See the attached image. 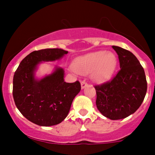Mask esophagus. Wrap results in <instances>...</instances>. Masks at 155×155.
I'll list each match as a JSON object with an SVG mask.
<instances>
[{
	"label": "esophagus",
	"instance_id": "esophagus-1",
	"mask_svg": "<svg viewBox=\"0 0 155 155\" xmlns=\"http://www.w3.org/2000/svg\"><path fill=\"white\" fill-rule=\"evenodd\" d=\"M87 85H88L87 83L85 81H82L81 82V89L85 88L87 86Z\"/></svg>",
	"mask_w": 155,
	"mask_h": 155
}]
</instances>
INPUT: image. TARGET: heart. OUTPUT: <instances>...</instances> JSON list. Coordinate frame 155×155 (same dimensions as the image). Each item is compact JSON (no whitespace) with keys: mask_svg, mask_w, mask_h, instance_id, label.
Instances as JSON below:
<instances>
[{"mask_svg":"<svg viewBox=\"0 0 155 155\" xmlns=\"http://www.w3.org/2000/svg\"><path fill=\"white\" fill-rule=\"evenodd\" d=\"M117 58L111 51H98L80 57L73 63V68L80 74L92 72V78L97 83H104L111 78L116 70Z\"/></svg>","mask_w":155,"mask_h":155,"instance_id":"heart-1","label":"heart"}]
</instances>
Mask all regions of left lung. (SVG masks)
I'll return each instance as SVG.
<instances>
[{"mask_svg":"<svg viewBox=\"0 0 155 155\" xmlns=\"http://www.w3.org/2000/svg\"><path fill=\"white\" fill-rule=\"evenodd\" d=\"M120 60V71L111 80L95 86L99 111L112 120L133 114L140 107L147 90L144 70L132 52L112 46Z\"/></svg>","mask_w":155,"mask_h":155,"instance_id":"obj_1","label":"left lung"}]
</instances>
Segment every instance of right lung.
<instances>
[{"label":"right lung","instance_id":"1","mask_svg":"<svg viewBox=\"0 0 155 155\" xmlns=\"http://www.w3.org/2000/svg\"><path fill=\"white\" fill-rule=\"evenodd\" d=\"M68 51L62 49H45L27 55L19 63L13 79L15 105L27 120L40 126L60 124L68 114L74 97L81 90L79 81L66 83L65 71L55 66L44 77L35 76L43 62L59 60Z\"/></svg>","mask_w":155,"mask_h":155}]
</instances>
